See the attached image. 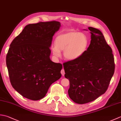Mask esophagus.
Masks as SVG:
<instances>
[{"label": "esophagus", "mask_w": 121, "mask_h": 121, "mask_svg": "<svg viewBox=\"0 0 121 121\" xmlns=\"http://www.w3.org/2000/svg\"><path fill=\"white\" fill-rule=\"evenodd\" d=\"M61 74H62V76L65 75V70H64L63 68L62 69V70H61Z\"/></svg>", "instance_id": "1"}]
</instances>
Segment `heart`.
Wrapping results in <instances>:
<instances>
[{
	"label": "heart",
	"instance_id": "obj_1",
	"mask_svg": "<svg viewBox=\"0 0 121 121\" xmlns=\"http://www.w3.org/2000/svg\"><path fill=\"white\" fill-rule=\"evenodd\" d=\"M89 38L84 33L69 30L58 34L55 39V45L51 47L53 55L56 58L61 56V50L66 59L73 60L82 56L89 45Z\"/></svg>",
	"mask_w": 121,
	"mask_h": 121
}]
</instances>
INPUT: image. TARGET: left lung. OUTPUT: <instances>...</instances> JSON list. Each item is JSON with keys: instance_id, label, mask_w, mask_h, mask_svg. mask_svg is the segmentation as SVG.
I'll return each instance as SVG.
<instances>
[{"instance_id": "1", "label": "left lung", "mask_w": 121, "mask_h": 121, "mask_svg": "<svg viewBox=\"0 0 121 121\" xmlns=\"http://www.w3.org/2000/svg\"><path fill=\"white\" fill-rule=\"evenodd\" d=\"M89 47L83 55L63 63L65 76L69 79V96L75 103L94 101L108 88L115 69L114 56L100 30L88 27Z\"/></svg>"}]
</instances>
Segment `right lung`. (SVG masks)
<instances>
[{"mask_svg":"<svg viewBox=\"0 0 121 121\" xmlns=\"http://www.w3.org/2000/svg\"><path fill=\"white\" fill-rule=\"evenodd\" d=\"M60 26L56 21L30 24L10 44L6 56L10 81L23 97L42 99L61 77L62 65L49 57L52 37Z\"/></svg>","mask_w":121,"mask_h":121,"instance_id":"obj_1","label":"right lung"}]
</instances>
